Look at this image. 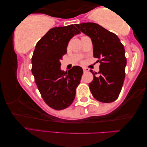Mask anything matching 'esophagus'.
Masks as SVG:
<instances>
[{"label":"esophagus","instance_id":"esophagus-1","mask_svg":"<svg viewBox=\"0 0 147 147\" xmlns=\"http://www.w3.org/2000/svg\"><path fill=\"white\" fill-rule=\"evenodd\" d=\"M83 71L84 72H88V71H89V69L87 68H86V67H83Z\"/></svg>","mask_w":147,"mask_h":147}]
</instances>
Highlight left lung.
<instances>
[{
	"instance_id": "obj_1",
	"label": "left lung",
	"mask_w": 147,
	"mask_h": 147,
	"mask_svg": "<svg viewBox=\"0 0 147 147\" xmlns=\"http://www.w3.org/2000/svg\"><path fill=\"white\" fill-rule=\"evenodd\" d=\"M80 31L89 36L93 45L94 57L100 61L98 73L90 70L94 79L88 84L96 100L103 103L116 100L125 78L126 58L124 45L115 34L94 23L76 24Z\"/></svg>"
}]
</instances>
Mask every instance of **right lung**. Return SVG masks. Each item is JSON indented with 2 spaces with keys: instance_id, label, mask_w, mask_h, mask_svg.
I'll list each match as a JSON object with an SVG mask.
<instances>
[{
  "instance_id": "right-lung-1",
  "label": "right lung",
  "mask_w": 147,
  "mask_h": 147,
  "mask_svg": "<svg viewBox=\"0 0 147 147\" xmlns=\"http://www.w3.org/2000/svg\"><path fill=\"white\" fill-rule=\"evenodd\" d=\"M73 25L50 29L36 45L32 57V73L44 102L50 107L62 110L75 98L83 71L75 66L68 71L61 69L60 61L67 53L71 38L80 34Z\"/></svg>"
}]
</instances>
